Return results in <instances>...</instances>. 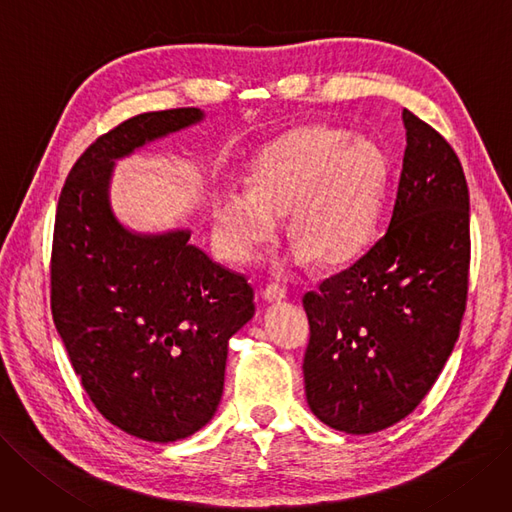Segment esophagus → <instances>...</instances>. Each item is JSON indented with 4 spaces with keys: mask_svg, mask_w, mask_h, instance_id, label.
Wrapping results in <instances>:
<instances>
[{
    "mask_svg": "<svg viewBox=\"0 0 512 512\" xmlns=\"http://www.w3.org/2000/svg\"><path fill=\"white\" fill-rule=\"evenodd\" d=\"M263 299H266L268 304H280V301L287 299V291L278 285H268L266 291H263Z\"/></svg>",
    "mask_w": 512,
    "mask_h": 512,
    "instance_id": "obj_1",
    "label": "esophagus"
}]
</instances>
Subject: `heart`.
I'll return each mask as SVG.
<instances>
[{"instance_id":"obj_1","label":"heart","mask_w":512,"mask_h":512,"mask_svg":"<svg viewBox=\"0 0 512 512\" xmlns=\"http://www.w3.org/2000/svg\"><path fill=\"white\" fill-rule=\"evenodd\" d=\"M390 175L386 149L327 124L299 126L263 147L249 187H223L213 198V234L234 263L251 261L287 215V238L318 268L361 253L380 217Z\"/></svg>"}]
</instances>
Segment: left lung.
<instances>
[{"label":"left lung","instance_id":"8db88e82","mask_svg":"<svg viewBox=\"0 0 512 512\" xmlns=\"http://www.w3.org/2000/svg\"><path fill=\"white\" fill-rule=\"evenodd\" d=\"M407 147L388 230L304 295L306 399L348 434L380 432L422 403L458 342L468 293L470 202L456 151L403 109Z\"/></svg>","mask_w":512,"mask_h":512}]
</instances>
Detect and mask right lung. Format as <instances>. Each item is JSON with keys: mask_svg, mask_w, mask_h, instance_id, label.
<instances>
[{"mask_svg": "<svg viewBox=\"0 0 512 512\" xmlns=\"http://www.w3.org/2000/svg\"><path fill=\"white\" fill-rule=\"evenodd\" d=\"M202 120V109L181 107L122 122L73 164L56 208V331L94 407L151 443L213 420L227 344L255 314L246 278L189 244L192 232H135L111 206L118 160Z\"/></svg>", "mask_w": 512, "mask_h": 512, "instance_id": "right-lung-1", "label": "right lung"}]
</instances>
